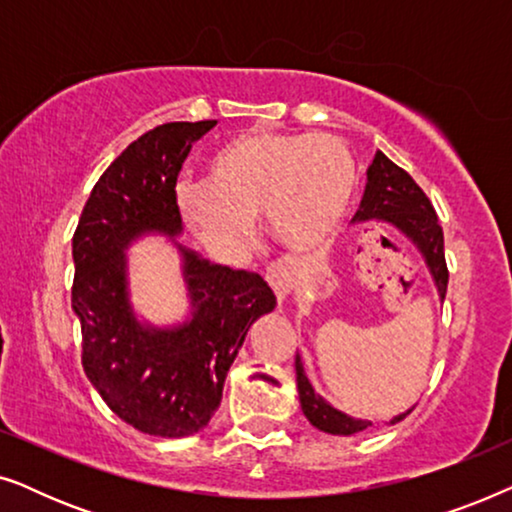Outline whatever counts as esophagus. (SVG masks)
<instances>
[{
  "mask_svg": "<svg viewBox=\"0 0 512 512\" xmlns=\"http://www.w3.org/2000/svg\"><path fill=\"white\" fill-rule=\"evenodd\" d=\"M265 279L270 282L272 291L277 293V298L284 300L291 293L293 284H296V272L286 261H272L265 270Z\"/></svg>",
  "mask_w": 512,
  "mask_h": 512,
  "instance_id": "obj_1",
  "label": "esophagus"
}]
</instances>
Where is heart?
Listing matches in <instances>:
<instances>
[{"label": "heart", "instance_id": "b5f03b06", "mask_svg": "<svg viewBox=\"0 0 512 512\" xmlns=\"http://www.w3.org/2000/svg\"><path fill=\"white\" fill-rule=\"evenodd\" d=\"M356 188L352 153L335 137L247 130L212 153L205 184H181V219L200 242L233 251L261 214L272 240L289 249L326 242L345 219Z\"/></svg>", "mask_w": 512, "mask_h": 512}]
</instances>
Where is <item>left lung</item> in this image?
<instances>
[{
    "instance_id": "left-lung-1",
    "label": "left lung",
    "mask_w": 512,
    "mask_h": 512,
    "mask_svg": "<svg viewBox=\"0 0 512 512\" xmlns=\"http://www.w3.org/2000/svg\"><path fill=\"white\" fill-rule=\"evenodd\" d=\"M368 219H380L391 223V226H396L405 237H410V240L417 244L426 265H429L433 279H436L440 298L445 300L450 272H447L445 263L443 226H440L436 209H433L431 200L426 198L422 188L415 184V179H412L405 170H401L396 163H391L382 151L375 153L373 165L368 167L366 193H363L361 207L354 216V221ZM296 380L300 408H303L305 417L310 419V424L317 426L319 431L333 433V436H352V433H359L370 426V422L349 417L345 412L335 410L333 405H328L324 398L312 389V384L307 380L303 370V361H300L298 354ZM410 412L412 410L405 412V415H410ZM405 415L394 417L391 424L401 422Z\"/></svg>"
}]
</instances>
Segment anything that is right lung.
<instances>
[{
	"label": "right lung",
	"mask_w": 512,
	"mask_h": 512,
	"mask_svg": "<svg viewBox=\"0 0 512 512\" xmlns=\"http://www.w3.org/2000/svg\"><path fill=\"white\" fill-rule=\"evenodd\" d=\"M214 125L165 123L135 139L97 179L72 237L83 370L109 410L149 436L184 438L205 429L249 326L277 305L256 272L214 265L179 247L193 317L151 328L130 307L123 251L151 230L181 233L177 177L193 142Z\"/></svg>",
	"instance_id": "add662e5"
}]
</instances>
